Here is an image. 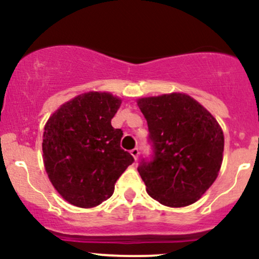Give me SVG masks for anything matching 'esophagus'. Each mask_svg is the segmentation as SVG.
Segmentation results:
<instances>
[{"mask_svg": "<svg viewBox=\"0 0 259 259\" xmlns=\"http://www.w3.org/2000/svg\"><path fill=\"white\" fill-rule=\"evenodd\" d=\"M130 153H132V156L134 157V159H138V156H139V148H133L132 151H130Z\"/></svg>", "mask_w": 259, "mask_h": 259, "instance_id": "obj_1", "label": "esophagus"}]
</instances>
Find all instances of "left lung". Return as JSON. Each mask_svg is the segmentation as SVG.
Masks as SVG:
<instances>
[{
	"mask_svg": "<svg viewBox=\"0 0 259 259\" xmlns=\"http://www.w3.org/2000/svg\"><path fill=\"white\" fill-rule=\"evenodd\" d=\"M154 157L138 168L151 197L167 207L195 203L212 186L223 162L224 134L209 112L183 92L142 97Z\"/></svg>",
	"mask_w": 259,
	"mask_h": 259,
	"instance_id": "obj_1",
	"label": "left lung"
}]
</instances>
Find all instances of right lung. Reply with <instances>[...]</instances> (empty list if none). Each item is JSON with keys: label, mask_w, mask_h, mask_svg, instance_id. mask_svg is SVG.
I'll return each instance as SVG.
<instances>
[{"label": "right lung", "mask_w": 259, "mask_h": 259, "mask_svg": "<svg viewBox=\"0 0 259 259\" xmlns=\"http://www.w3.org/2000/svg\"><path fill=\"white\" fill-rule=\"evenodd\" d=\"M120 105V97L109 92L89 91L63 103L45 124V170L73 206L94 208L108 200L134 162L120 148L123 132L111 124Z\"/></svg>", "instance_id": "right-lung-1"}]
</instances>
